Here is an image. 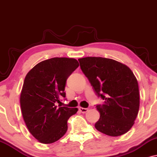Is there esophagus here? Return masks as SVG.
<instances>
[{"mask_svg":"<svg viewBox=\"0 0 157 157\" xmlns=\"http://www.w3.org/2000/svg\"><path fill=\"white\" fill-rule=\"evenodd\" d=\"M79 111H80L82 113H86V112L88 111V109L87 108H83V107H79Z\"/></svg>","mask_w":157,"mask_h":157,"instance_id":"obj_1","label":"esophagus"}]
</instances>
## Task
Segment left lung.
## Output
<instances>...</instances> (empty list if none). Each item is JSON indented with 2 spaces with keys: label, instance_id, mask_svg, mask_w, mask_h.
Wrapping results in <instances>:
<instances>
[{
  "label": "left lung",
  "instance_id": "left-lung-1",
  "mask_svg": "<svg viewBox=\"0 0 157 157\" xmlns=\"http://www.w3.org/2000/svg\"><path fill=\"white\" fill-rule=\"evenodd\" d=\"M78 61L95 94L104 101L96 106L101 115L95 128L112 137L126 134L133 126L140 108L139 86L133 72L111 59L89 56Z\"/></svg>",
  "mask_w": 157,
  "mask_h": 157
}]
</instances>
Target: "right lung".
I'll return each instance as SVG.
<instances>
[{
    "mask_svg": "<svg viewBox=\"0 0 157 157\" xmlns=\"http://www.w3.org/2000/svg\"><path fill=\"white\" fill-rule=\"evenodd\" d=\"M78 66L75 59L55 57L27 73L20 94L22 115L29 132L40 143L50 144L63 137L67 120L78 111L56 104L65 98L66 81Z\"/></svg>",
    "mask_w": 157,
    "mask_h": 157,
    "instance_id": "right-lung-1",
    "label": "right lung"
}]
</instances>
